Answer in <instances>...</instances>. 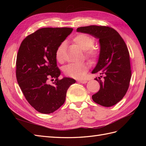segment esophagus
<instances>
[{
  "mask_svg": "<svg viewBox=\"0 0 146 146\" xmlns=\"http://www.w3.org/2000/svg\"><path fill=\"white\" fill-rule=\"evenodd\" d=\"M77 82L81 83H86L87 82V81L85 80H77Z\"/></svg>",
  "mask_w": 146,
  "mask_h": 146,
  "instance_id": "34e87169",
  "label": "esophagus"
}]
</instances>
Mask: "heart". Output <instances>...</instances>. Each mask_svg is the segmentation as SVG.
Returning <instances> with one entry per match:
<instances>
[{
    "instance_id": "b5f03b06",
    "label": "heart",
    "mask_w": 146,
    "mask_h": 146,
    "mask_svg": "<svg viewBox=\"0 0 146 146\" xmlns=\"http://www.w3.org/2000/svg\"><path fill=\"white\" fill-rule=\"evenodd\" d=\"M73 42L85 51V56L91 62H95L98 60L100 52L98 48L93 47L94 39L93 38L85 33H79L75 36ZM66 44L62 42L57 47L55 52V57L58 62H63L64 59ZM88 70V65L86 63L70 64L64 69V74L69 77L77 79H81L85 77Z\"/></svg>"
}]
</instances>
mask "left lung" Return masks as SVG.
<instances>
[{"label": "left lung", "instance_id": "8db88e82", "mask_svg": "<svg viewBox=\"0 0 146 146\" xmlns=\"http://www.w3.org/2000/svg\"><path fill=\"white\" fill-rule=\"evenodd\" d=\"M77 32L88 33L99 39L100 55L92 74L103 75L95 78L100 90L92 96L94 102L106 107L120 101L129 89L131 76L129 50L116 30L107 26L90 25L78 27Z\"/></svg>", "mask_w": 146, "mask_h": 146}]
</instances>
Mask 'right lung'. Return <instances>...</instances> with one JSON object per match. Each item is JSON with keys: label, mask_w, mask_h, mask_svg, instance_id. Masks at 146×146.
I'll list each match as a JSON object with an SVG mask.
<instances>
[{"label": "right lung", "mask_w": 146, "mask_h": 146, "mask_svg": "<svg viewBox=\"0 0 146 146\" xmlns=\"http://www.w3.org/2000/svg\"><path fill=\"white\" fill-rule=\"evenodd\" d=\"M73 29L42 28L29 35L22 42L16 59L17 83L31 106L43 114H50L63 105L73 78H58L55 52ZM49 78H56L52 85Z\"/></svg>", "instance_id": "add662e5"}]
</instances>
